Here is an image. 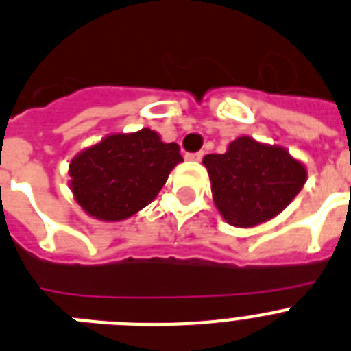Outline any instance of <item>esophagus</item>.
<instances>
[{"label": "esophagus", "instance_id": "1", "mask_svg": "<svg viewBox=\"0 0 351 351\" xmlns=\"http://www.w3.org/2000/svg\"><path fill=\"white\" fill-rule=\"evenodd\" d=\"M202 156H204V152L199 151V152H188L184 158H186V160H190V161H200V160H202Z\"/></svg>", "mask_w": 351, "mask_h": 351}]
</instances>
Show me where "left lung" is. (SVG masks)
Returning <instances> with one entry per match:
<instances>
[{"instance_id":"left-lung-1","label":"left lung","mask_w":351,"mask_h":351,"mask_svg":"<svg viewBox=\"0 0 351 351\" xmlns=\"http://www.w3.org/2000/svg\"><path fill=\"white\" fill-rule=\"evenodd\" d=\"M213 200L230 226L250 227L274 218L302 190L305 167L282 147L239 136L226 154L204 156Z\"/></svg>"}]
</instances>
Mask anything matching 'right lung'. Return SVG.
<instances>
[{
  "label": "right lung",
  "instance_id": "right-lung-1",
  "mask_svg": "<svg viewBox=\"0 0 351 351\" xmlns=\"http://www.w3.org/2000/svg\"><path fill=\"white\" fill-rule=\"evenodd\" d=\"M179 161L178 143L161 142L147 128L112 134L71 161V190L90 217L124 220L156 199Z\"/></svg>",
  "mask_w": 351,
  "mask_h": 351
}]
</instances>
